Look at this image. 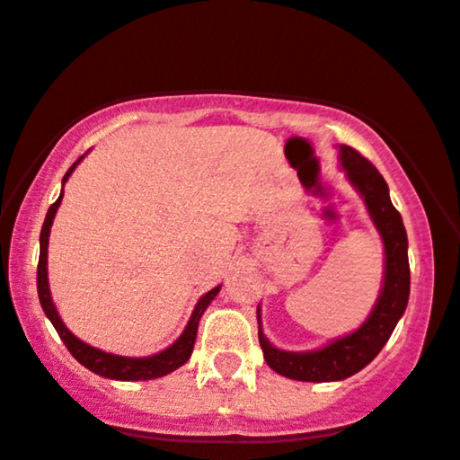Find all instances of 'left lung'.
I'll list each match as a JSON object with an SVG mask.
<instances>
[{
    "mask_svg": "<svg viewBox=\"0 0 460 460\" xmlns=\"http://www.w3.org/2000/svg\"><path fill=\"white\" fill-rule=\"evenodd\" d=\"M340 165L346 180L363 199L376 231L385 243V276L369 316L352 333L335 337L316 350H282L267 340L261 327V305L257 307L259 344L267 365L284 377L299 382H337L346 380L367 367L385 348L388 337L403 316L410 299V261L408 234L403 218L394 210L388 195L386 180L357 150L340 144Z\"/></svg>",
    "mask_w": 460,
    "mask_h": 460,
    "instance_id": "1",
    "label": "left lung"
}]
</instances>
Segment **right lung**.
<instances>
[{"label": "right lung", "instance_id": "1", "mask_svg": "<svg viewBox=\"0 0 460 460\" xmlns=\"http://www.w3.org/2000/svg\"><path fill=\"white\" fill-rule=\"evenodd\" d=\"M84 159V155L80 156L78 161L69 167L66 176H63L61 187H66L67 178L72 176L75 165ZM63 199V189L59 199H57L46 212L44 225H42V234H40V261H38V297L40 304H42V310L46 314V318L52 323V327L57 329V333L63 340V344L72 357L78 360L80 365H84L86 369L93 371V374L108 377V380H123V382H137V380H155V377H163L172 371H176L178 367H182L184 363L190 358L193 354V346H195V337H197V327H199V321L203 316V312L208 310V305L212 304L214 297L218 295L220 287H214L212 290H208L203 297L197 301L193 314H190L187 327H184L182 333L172 346H167L165 350L150 354V357H120V354H112V352H103L100 348H93L86 341L78 340L72 331L66 327V323L61 321L59 312H57L55 304H52L50 297V287H49V237H50V226L52 220L57 217V210H59Z\"/></svg>", "mask_w": 460, "mask_h": 460}]
</instances>
